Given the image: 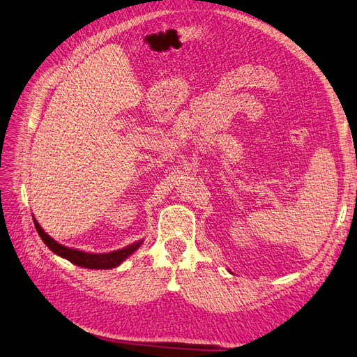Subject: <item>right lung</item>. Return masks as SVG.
Wrapping results in <instances>:
<instances>
[{
  "label": "right lung",
  "instance_id": "1",
  "mask_svg": "<svg viewBox=\"0 0 357 357\" xmlns=\"http://www.w3.org/2000/svg\"><path fill=\"white\" fill-rule=\"evenodd\" d=\"M33 220H34V218H33ZM34 226H36V231H38V234L40 235V238L43 240V243L50 248V250H52L54 253H57L59 257L70 261L72 264H75V266L84 267V268H96V270L114 268L142 245V241H137L131 245H128V248H123L121 250H116V252H112V253H102V255L86 253V252H81V250H77V249L66 248V245H61L57 241H54L51 236L42 229L40 225L36 220H34Z\"/></svg>",
  "mask_w": 357,
  "mask_h": 357
}]
</instances>
